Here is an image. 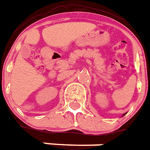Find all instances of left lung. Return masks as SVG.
Masks as SVG:
<instances>
[{"instance_id":"left-lung-1","label":"left lung","mask_w":150,"mask_h":150,"mask_svg":"<svg viewBox=\"0 0 150 150\" xmlns=\"http://www.w3.org/2000/svg\"><path fill=\"white\" fill-rule=\"evenodd\" d=\"M124 115H125V114H124V115H122V116H124Z\"/></svg>"}]
</instances>
